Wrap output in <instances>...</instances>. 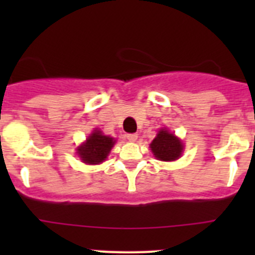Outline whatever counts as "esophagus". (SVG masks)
Returning <instances> with one entry per match:
<instances>
[{
  "mask_svg": "<svg viewBox=\"0 0 255 255\" xmlns=\"http://www.w3.org/2000/svg\"><path fill=\"white\" fill-rule=\"evenodd\" d=\"M126 139L129 141H136L138 139V134H128L126 135Z\"/></svg>",
  "mask_w": 255,
  "mask_h": 255,
  "instance_id": "1",
  "label": "esophagus"
}]
</instances>
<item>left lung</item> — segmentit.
<instances>
[{
    "label": "left lung",
    "instance_id": "8db88e82",
    "mask_svg": "<svg viewBox=\"0 0 255 255\" xmlns=\"http://www.w3.org/2000/svg\"><path fill=\"white\" fill-rule=\"evenodd\" d=\"M149 147L155 158L159 161L171 162L181 157L184 144L176 135L170 132L167 129H161Z\"/></svg>",
    "mask_w": 255,
    "mask_h": 255
}]
</instances>
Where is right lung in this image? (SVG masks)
<instances>
[{"label": "right lung", "mask_w": 255, "mask_h": 255, "mask_svg": "<svg viewBox=\"0 0 255 255\" xmlns=\"http://www.w3.org/2000/svg\"><path fill=\"white\" fill-rule=\"evenodd\" d=\"M116 140L111 136L103 135L98 129L93 130L87 140L76 148V153L84 163L100 164L107 158Z\"/></svg>", "instance_id": "1"}]
</instances>
